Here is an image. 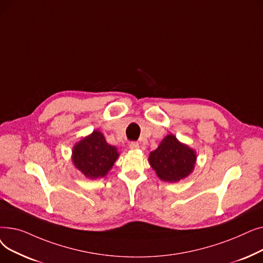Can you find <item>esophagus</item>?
I'll list each match as a JSON object with an SVG mask.
<instances>
[{
    "label": "esophagus",
    "mask_w": 263,
    "mask_h": 263,
    "mask_svg": "<svg viewBox=\"0 0 263 263\" xmlns=\"http://www.w3.org/2000/svg\"><path fill=\"white\" fill-rule=\"evenodd\" d=\"M129 147H130V149H132V150H136V149L140 148V145H139V143H137V142H132V143H130Z\"/></svg>",
    "instance_id": "obj_1"
}]
</instances>
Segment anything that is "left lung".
I'll use <instances>...</instances> for the list:
<instances>
[{"label":"left lung","mask_w":263,"mask_h":263,"mask_svg":"<svg viewBox=\"0 0 263 263\" xmlns=\"http://www.w3.org/2000/svg\"><path fill=\"white\" fill-rule=\"evenodd\" d=\"M196 151L181 143L174 134L164 137L158 148L151 151L148 161L162 181L179 182L195 168Z\"/></svg>","instance_id":"left-lung-1"}]
</instances>
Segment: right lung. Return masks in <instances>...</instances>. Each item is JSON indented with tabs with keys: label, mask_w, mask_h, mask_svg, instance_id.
I'll return each instance as SVG.
<instances>
[{
	"label": "right lung",
	"mask_w": 263,
	"mask_h": 263,
	"mask_svg": "<svg viewBox=\"0 0 263 263\" xmlns=\"http://www.w3.org/2000/svg\"><path fill=\"white\" fill-rule=\"evenodd\" d=\"M118 157L117 148L108 145L98 130H93L76 143L71 154L74 167L91 180L105 177Z\"/></svg>",
	"instance_id": "1"
}]
</instances>
